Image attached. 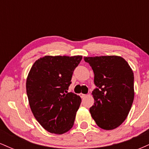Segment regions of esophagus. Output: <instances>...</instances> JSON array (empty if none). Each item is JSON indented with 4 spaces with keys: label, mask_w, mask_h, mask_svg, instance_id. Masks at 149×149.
Wrapping results in <instances>:
<instances>
[{
    "label": "esophagus",
    "mask_w": 149,
    "mask_h": 149,
    "mask_svg": "<svg viewBox=\"0 0 149 149\" xmlns=\"http://www.w3.org/2000/svg\"><path fill=\"white\" fill-rule=\"evenodd\" d=\"M80 96L82 97V98H84V97L86 96V95H85V94H83V93H80Z\"/></svg>",
    "instance_id": "1"
}]
</instances>
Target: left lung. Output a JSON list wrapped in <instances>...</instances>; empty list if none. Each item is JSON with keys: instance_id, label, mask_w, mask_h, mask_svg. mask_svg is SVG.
Returning <instances> with one entry per match:
<instances>
[{"instance_id": "left-lung-1", "label": "left lung", "mask_w": 149, "mask_h": 149, "mask_svg": "<svg viewBox=\"0 0 149 149\" xmlns=\"http://www.w3.org/2000/svg\"><path fill=\"white\" fill-rule=\"evenodd\" d=\"M93 70L95 103L90 108L99 127L113 130L124 122L134 100V73L128 63L118 56L84 57Z\"/></svg>"}]
</instances>
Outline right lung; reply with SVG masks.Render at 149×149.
<instances>
[{"mask_svg":"<svg viewBox=\"0 0 149 149\" xmlns=\"http://www.w3.org/2000/svg\"><path fill=\"white\" fill-rule=\"evenodd\" d=\"M82 56H45L35 61L26 80V93L34 117L44 129L61 134L71 129L81 99L68 92Z\"/></svg>","mask_w":149,"mask_h":149,"instance_id":"add662e5","label":"right lung"}]
</instances>
